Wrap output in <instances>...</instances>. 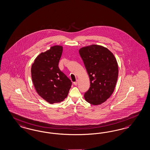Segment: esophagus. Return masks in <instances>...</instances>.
<instances>
[{
    "mask_svg": "<svg viewBox=\"0 0 150 150\" xmlns=\"http://www.w3.org/2000/svg\"><path fill=\"white\" fill-rule=\"evenodd\" d=\"M78 80H77V81H75V82H74V85H78Z\"/></svg>",
    "mask_w": 150,
    "mask_h": 150,
    "instance_id": "obj_1",
    "label": "esophagus"
}]
</instances>
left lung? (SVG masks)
I'll use <instances>...</instances> for the list:
<instances>
[{
    "mask_svg": "<svg viewBox=\"0 0 150 150\" xmlns=\"http://www.w3.org/2000/svg\"><path fill=\"white\" fill-rule=\"evenodd\" d=\"M79 52L90 81L85 99L93 105H100L114 93L119 74L116 59L108 48L95 44L83 47Z\"/></svg>",
    "mask_w": 150,
    "mask_h": 150,
    "instance_id": "1",
    "label": "left lung"
}]
</instances>
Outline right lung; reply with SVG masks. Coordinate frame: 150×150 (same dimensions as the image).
Instances as JSON below:
<instances>
[{
  "instance_id": "1",
  "label": "right lung",
  "mask_w": 150,
  "mask_h": 150,
  "mask_svg": "<svg viewBox=\"0 0 150 150\" xmlns=\"http://www.w3.org/2000/svg\"><path fill=\"white\" fill-rule=\"evenodd\" d=\"M62 46L54 45L36 57L31 68V78L38 95L47 103H61L67 98L72 83L58 65Z\"/></svg>"
}]
</instances>
